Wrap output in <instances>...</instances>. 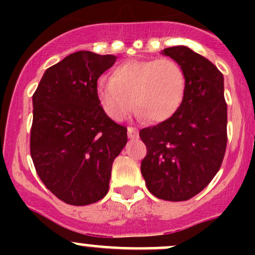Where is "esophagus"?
Segmentation results:
<instances>
[{"label": "esophagus", "mask_w": 255, "mask_h": 255, "mask_svg": "<svg viewBox=\"0 0 255 255\" xmlns=\"http://www.w3.org/2000/svg\"><path fill=\"white\" fill-rule=\"evenodd\" d=\"M138 135H139V132H138L137 128L128 127V137L132 138V139H134V138H138Z\"/></svg>", "instance_id": "1"}]
</instances>
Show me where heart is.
Listing matches in <instances>:
<instances>
[{
    "instance_id": "b5f03b06",
    "label": "heart",
    "mask_w": 255,
    "mask_h": 255,
    "mask_svg": "<svg viewBox=\"0 0 255 255\" xmlns=\"http://www.w3.org/2000/svg\"><path fill=\"white\" fill-rule=\"evenodd\" d=\"M185 84L184 70L174 59L128 60L113 69L111 79L100 80L97 94L112 120H125L135 102L140 115L150 122H161L181 105Z\"/></svg>"
}]
</instances>
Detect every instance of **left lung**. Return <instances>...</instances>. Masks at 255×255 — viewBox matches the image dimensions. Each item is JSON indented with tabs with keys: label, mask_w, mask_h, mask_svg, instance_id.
<instances>
[{
	"label": "left lung",
	"mask_w": 255,
	"mask_h": 255,
	"mask_svg": "<svg viewBox=\"0 0 255 255\" xmlns=\"http://www.w3.org/2000/svg\"><path fill=\"white\" fill-rule=\"evenodd\" d=\"M185 74V94L173 116L140 129L146 146L140 171L149 191L166 201H185L215 177L227 146V104L223 75L191 49L166 48Z\"/></svg>",
	"instance_id": "1"
}]
</instances>
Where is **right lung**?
I'll return each instance as SVG.
<instances>
[{"mask_svg": "<svg viewBox=\"0 0 255 255\" xmlns=\"http://www.w3.org/2000/svg\"><path fill=\"white\" fill-rule=\"evenodd\" d=\"M115 61L76 51L47 69L33 94L30 156L43 184L69 205L107 194L112 163L127 143V127L105 113L97 94V80Z\"/></svg>", "mask_w": 255, "mask_h": 255, "instance_id": "obj_1", "label": "right lung"}]
</instances>
